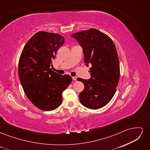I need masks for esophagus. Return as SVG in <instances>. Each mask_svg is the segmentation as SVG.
<instances>
[{
  "label": "esophagus",
  "mask_w": 150,
  "mask_h": 150,
  "mask_svg": "<svg viewBox=\"0 0 150 150\" xmlns=\"http://www.w3.org/2000/svg\"><path fill=\"white\" fill-rule=\"evenodd\" d=\"M76 79H77V78H76V77H72V80H73V81H76Z\"/></svg>",
  "instance_id": "obj_1"
}]
</instances>
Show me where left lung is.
Here are the masks:
<instances>
[{
  "instance_id": "left-lung-1",
  "label": "left lung",
  "mask_w": 150,
  "mask_h": 150,
  "mask_svg": "<svg viewBox=\"0 0 150 150\" xmlns=\"http://www.w3.org/2000/svg\"><path fill=\"white\" fill-rule=\"evenodd\" d=\"M71 36L82 47L86 66L91 64V79H78L84 85L79 100L85 107L97 110L111 101L119 82L120 62L116 46L108 35L95 29Z\"/></svg>"
}]
</instances>
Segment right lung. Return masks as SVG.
Here are the masks:
<instances>
[{
  "mask_svg": "<svg viewBox=\"0 0 150 150\" xmlns=\"http://www.w3.org/2000/svg\"><path fill=\"white\" fill-rule=\"evenodd\" d=\"M64 43L59 34L40 31L25 45L19 61V76L24 91L35 106L52 111L59 106L62 92L72 82L71 76L54 72L52 59Z\"/></svg>",
  "mask_w": 150,
  "mask_h": 150,
  "instance_id": "obj_1",
  "label": "right lung"
}]
</instances>
